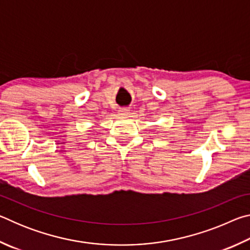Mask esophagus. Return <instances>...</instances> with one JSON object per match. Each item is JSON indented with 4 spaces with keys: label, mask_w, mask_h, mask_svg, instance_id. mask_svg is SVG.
Masks as SVG:
<instances>
[{
    "label": "esophagus",
    "mask_w": 250,
    "mask_h": 250,
    "mask_svg": "<svg viewBox=\"0 0 250 250\" xmlns=\"http://www.w3.org/2000/svg\"><path fill=\"white\" fill-rule=\"evenodd\" d=\"M129 111H130V110H129L128 108H120V110H119V113H120V115H124V116H125V115H128Z\"/></svg>",
    "instance_id": "1"
}]
</instances>
